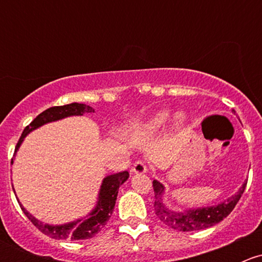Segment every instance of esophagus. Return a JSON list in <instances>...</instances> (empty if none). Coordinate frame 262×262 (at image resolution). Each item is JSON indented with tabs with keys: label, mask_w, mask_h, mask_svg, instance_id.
<instances>
[{
	"label": "esophagus",
	"mask_w": 262,
	"mask_h": 262,
	"mask_svg": "<svg viewBox=\"0 0 262 262\" xmlns=\"http://www.w3.org/2000/svg\"><path fill=\"white\" fill-rule=\"evenodd\" d=\"M132 171L136 173H144L147 172V165L146 162H143V161L138 160L136 163L133 165V167H132Z\"/></svg>",
	"instance_id": "esophagus-1"
}]
</instances>
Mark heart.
Returning <instances> with one entry per match:
<instances>
[{
  "instance_id": "1",
  "label": "heart",
  "mask_w": 262,
  "mask_h": 262,
  "mask_svg": "<svg viewBox=\"0 0 262 262\" xmlns=\"http://www.w3.org/2000/svg\"><path fill=\"white\" fill-rule=\"evenodd\" d=\"M168 120H170V113L168 112H160L157 114H155L152 118H149L143 125L139 128V136L149 137L153 134L158 133V132L163 130L167 125ZM178 123L182 124L184 123V116L178 115Z\"/></svg>"
}]
</instances>
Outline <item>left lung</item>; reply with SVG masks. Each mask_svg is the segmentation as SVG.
Instances as JSON below:
<instances>
[{
    "mask_svg": "<svg viewBox=\"0 0 262 262\" xmlns=\"http://www.w3.org/2000/svg\"><path fill=\"white\" fill-rule=\"evenodd\" d=\"M246 185H247V182L242 185V187L238 190L236 195H233L227 202L222 203V204L216 205V207L187 210L185 213H175L167 210L163 207V203L161 202L163 186L158 181L153 180V191H155V204H153V207H155L156 215L166 226L182 232L200 231V229L209 228L214 224L219 223V222L223 221L226 216L231 214L232 210L237 205V203H238V200L241 199L242 194H244L246 189Z\"/></svg>",
    "mask_w": 262,
    "mask_h": 262,
    "instance_id": "obj_1",
    "label": "left lung"
}]
</instances>
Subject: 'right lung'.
Instances as JSON below:
<instances>
[{
  "mask_svg": "<svg viewBox=\"0 0 262 262\" xmlns=\"http://www.w3.org/2000/svg\"><path fill=\"white\" fill-rule=\"evenodd\" d=\"M95 110L91 106L84 104H77V102H73V104L63 105V106H53L49 109L44 110L43 113H40L25 129H24L23 134H21L20 139H18L16 148H15V153H16L17 148L20 147L21 142L25 138L26 134L29 132L34 130L38 126L43 125V124L49 123V121L59 120V119L66 118V116L71 115H82L83 113H94ZM12 163V161H11ZM129 178L128 171H123V172L114 173V175L106 176L102 181L101 190H100L99 195V203H97V207L95 208V210L90 214V216L84 219H80V221L72 222V223L63 224V226H48V224H43L41 222H39L38 219L34 218L30 213L26 212L25 208L20 204V208L23 209L24 214L29 218V221H31V223L36 227L40 232H43L47 236L52 237L55 239H71V241H75V239H87L92 238L96 233H99L102 228L105 227L106 222L109 221L110 216H112L113 212H114L116 196H118L119 187L126 181V179Z\"/></svg>",
  "mask_w": 262,
  "mask_h": 262,
  "instance_id": "add662e5",
  "label": "right lung"
}]
</instances>
